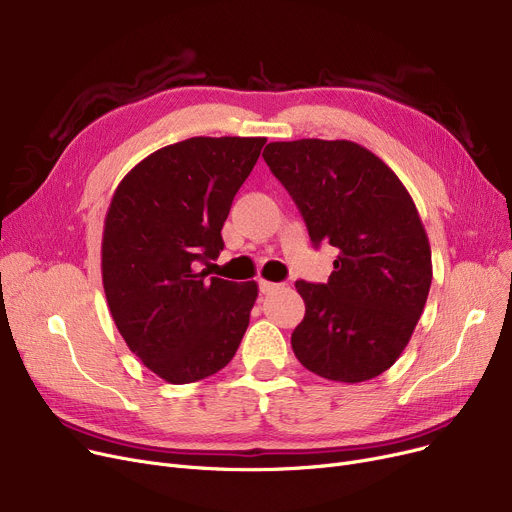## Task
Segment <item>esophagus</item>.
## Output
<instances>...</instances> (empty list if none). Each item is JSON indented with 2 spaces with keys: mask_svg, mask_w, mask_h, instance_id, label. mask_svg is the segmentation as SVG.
I'll return each instance as SVG.
<instances>
[{
  "mask_svg": "<svg viewBox=\"0 0 512 512\" xmlns=\"http://www.w3.org/2000/svg\"><path fill=\"white\" fill-rule=\"evenodd\" d=\"M282 288V284H278V282H270V280H259V290H261V294H270V292H274V290H280Z\"/></svg>",
  "mask_w": 512,
  "mask_h": 512,
  "instance_id": "obj_1",
  "label": "esophagus"
}]
</instances>
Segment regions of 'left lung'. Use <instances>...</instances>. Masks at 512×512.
<instances>
[{
    "label": "left lung",
    "instance_id": "8db88e82",
    "mask_svg": "<svg viewBox=\"0 0 512 512\" xmlns=\"http://www.w3.org/2000/svg\"><path fill=\"white\" fill-rule=\"evenodd\" d=\"M263 159L313 245L340 251L326 284H294L305 301L294 355L332 382L378 378L405 351L432 286V249L409 191L353 141L270 143Z\"/></svg>",
    "mask_w": 512,
    "mask_h": 512
}]
</instances>
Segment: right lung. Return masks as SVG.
<instances>
[{"mask_svg": "<svg viewBox=\"0 0 512 512\" xmlns=\"http://www.w3.org/2000/svg\"><path fill=\"white\" fill-rule=\"evenodd\" d=\"M263 137H193L161 147L118 184L105 215L101 276L130 351L170 384L224 369L247 332L257 282L209 278L234 195Z\"/></svg>", "mask_w": 512, "mask_h": 512, "instance_id": "add662e5", "label": "right lung"}]
</instances>
